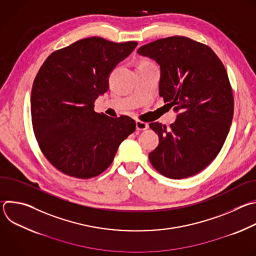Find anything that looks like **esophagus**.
<instances>
[{
    "label": "esophagus",
    "mask_w": 256,
    "mask_h": 256,
    "mask_svg": "<svg viewBox=\"0 0 256 256\" xmlns=\"http://www.w3.org/2000/svg\"><path fill=\"white\" fill-rule=\"evenodd\" d=\"M148 126H149L148 124L140 122V120H136V130H140V132L148 128Z\"/></svg>",
    "instance_id": "esophagus-1"
}]
</instances>
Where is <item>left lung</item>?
Listing matches in <instances>:
<instances>
[{
  "label": "left lung",
  "mask_w": 256,
  "mask_h": 256,
  "mask_svg": "<svg viewBox=\"0 0 256 256\" xmlns=\"http://www.w3.org/2000/svg\"><path fill=\"white\" fill-rule=\"evenodd\" d=\"M136 52L160 66L159 94L177 114L170 128L150 124L159 144L149 160L168 178L192 176L216 157L232 124L234 99L226 68L212 48L184 36L158 40Z\"/></svg>",
  "instance_id": "8db88e82"
}]
</instances>
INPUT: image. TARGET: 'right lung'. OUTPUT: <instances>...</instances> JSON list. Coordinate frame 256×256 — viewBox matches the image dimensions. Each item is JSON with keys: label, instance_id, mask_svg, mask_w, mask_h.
<instances>
[{"label": "right lung", "instance_id": "obj_1", "mask_svg": "<svg viewBox=\"0 0 256 256\" xmlns=\"http://www.w3.org/2000/svg\"><path fill=\"white\" fill-rule=\"evenodd\" d=\"M88 38L52 52L36 75L31 91L33 130L46 159L77 178L101 174L136 130L132 118L94 112L95 100L109 89L114 68L136 48Z\"/></svg>", "mask_w": 256, "mask_h": 256}]
</instances>
